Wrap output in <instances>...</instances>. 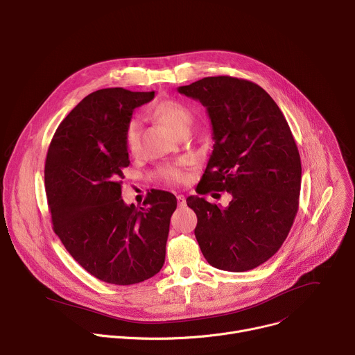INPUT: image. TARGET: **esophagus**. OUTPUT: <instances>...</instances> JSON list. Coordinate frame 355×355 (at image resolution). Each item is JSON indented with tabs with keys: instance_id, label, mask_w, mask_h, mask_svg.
Wrapping results in <instances>:
<instances>
[{
	"instance_id": "34e87169",
	"label": "esophagus",
	"mask_w": 355,
	"mask_h": 355,
	"mask_svg": "<svg viewBox=\"0 0 355 355\" xmlns=\"http://www.w3.org/2000/svg\"><path fill=\"white\" fill-rule=\"evenodd\" d=\"M177 202H178V207H185L187 205V201H185L184 196H177Z\"/></svg>"
}]
</instances>
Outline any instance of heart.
<instances>
[{
  "label": "heart",
  "mask_w": 355,
  "mask_h": 355,
  "mask_svg": "<svg viewBox=\"0 0 355 355\" xmlns=\"http://www.w3.org/2000/svg\"><path fill=\"white\" fill-rule=\"evenodd\" d=\"M150 114L159 123L167 125L170 130H173L178 136L181 133L187 132L192 123L191 110L184 103H181L180 101H175V99H166V101L157 102L154 106H151ZM140 139H141V124L139 120L132 119L124 127V143H125L127 150L132 154L139 153ZM155 175L161 181L168 182V184H175V185L184 184L188 180L187 173L178 164L161 166L155 171Z\"/></svg>",
  "instance_id": "1"
}]
</instances>
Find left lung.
Here are the masks:
<instances>
[{"instance_id":"obj_1","label":"left lung","mask_w":355,"mask_h":355,"mask_svg":"<svg viewBox=\"0 0 355 355\" xmlns=\"http://www.w3.org/2000/svg\"><path fill=\"white\" fill-rule=\"evenodd\" d=\"M178 92L200 101L212 123L215 144L197 192L232 194L223 209L198 196L187 198L198 218L201 252L216 269H254L280 249L299 209L295 137L268 92L250 80L209 76Z\"/></svg>"}]
</instances>
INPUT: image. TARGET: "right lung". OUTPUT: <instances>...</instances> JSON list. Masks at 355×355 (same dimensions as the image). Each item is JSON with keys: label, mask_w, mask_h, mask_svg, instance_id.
Returning <instances> with one entry per match:
<instances>
[{"label": "right lung", "mask_w": 355, "mask_h": 355, "mask_svg": "<svg viewBox=\"0 0 355 355\" xmlns=\"http://www.w3.org/2000/svg\"><path fill=\"white\" fill-rule=\"evenodd\" d=\"M154 92L96 90L56 128L45 159L53 232L73 259L102 282L128 286L159 272L177 200L153 189L143 208L121 198L128 167L124 127Z\"/></svg>", "instance_id": "right-lung-1"}]
</instances>
